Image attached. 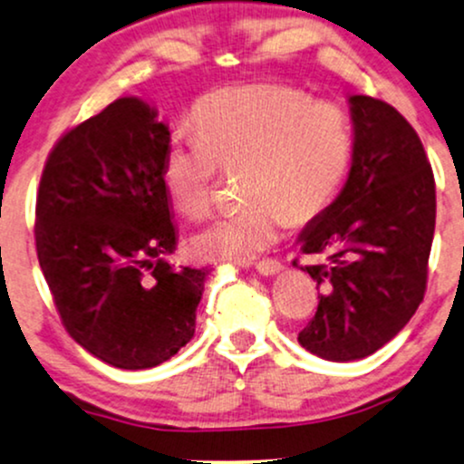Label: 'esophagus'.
Masks as SVG:
<instances>
[{
  "label": "esophagus",
  "instance_id": "obj_1",
  "mask_svg": "<svg viewBox=\"0 0 464 464\" xmlns=\"http://www.w3.org/2000/svg\"><path fill=\"white\" fill-rule=\"evenodd\" d=\"M282 269H285V265L276 258H266V260H260V263H256V271H258L260 276H276L280 274Z\"/></svg>",
  "mask_w": 464,
  "mask_h": 464
}]
</instances>
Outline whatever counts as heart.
Listing matches in <instances>:
<instances>
[{
	"mask_svg": "<svg viewBox=\"0 0 464 464\" xmlns=\"http://www.w3.org/2000/svg\"><path fill=\"white\" fill-rule=\"evenodd\" d=\"M195 132L169 136L162 176L169 195L190 217L208 210L219 169L245 165L241 208L212 217L195 234L204 260H249L277 241L286 217L308 223L330 208L350 173V112L310 100L291 84L232 86L195 102Z\"/></svg>",
	"mask_w": 464,
	"mask_h": 464,
	"instance_id": "heart-1",
	"label": "heart"
}]
</instances>
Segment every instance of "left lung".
<instances>
[{
	"label": "left lung",
	"instance_id": "1",
	"mask_svg": "<svg viewBox=\"0 0 464 464\" xmlns=\"http://www.w3.org/2000/svg\"><path fill=\"white\" fill-rule=\"evenodd\" d=\"M353 158L330 208L299 234L321 288L299 345L325 361L372 356L423 302L437 188L412 125L386 102L352 95ZM297 265V263H293Z\"/></svg>",
	"mask_w": 464,
	"mask_h": 464
}]
</instances>
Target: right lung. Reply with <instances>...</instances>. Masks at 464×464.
Wrapping results in <instances>:
<instances>
[{
  "mask_svg": "<svg viewBox=\"0 0 464 464\" xmlns=\"http://www.w3.org/2000/svg\"><path fill=\"white\" fill-rule=\"evenodd\" d=\"M169 128L121 97L49 151L36 195V254L63 325L117 369H150L195 334L206 269H173L162 176Z\"/></svg>",
  "mask_w": 464,
  "mask_h": 464,
  "instance_id": "obj_1",
  "label": "right lung"
}]
</instances>
